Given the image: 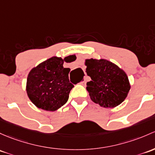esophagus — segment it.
Segmentation results:
<instances>
[{
  "mask_svg": "<svg viewBox=\"0 0 155 155\" xmlns=\"http://www.w3.org/2000/svg\"><path fill=\"white\" fill-rule=\"evenodd\" d=\"M80 84H82V85H84V84H85V80H84H84H83L82 82L80 83Z\"/></svg>",
  "mask_w": 155,
  "mask_h": 155,
  "instance_id": "obj_1",
  "label": "esophagus"
}]
</instances>
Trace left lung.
<instances>
[{
    "instance_id": "8db88e82",
    "label": "left lung",
    "mask_w": 155,
    "mask_h": 155,
    "mask_svg": "<svg viewBox=\"0 0 155 155\" xmlns=\"http://www.w3.org/2000/svg\"><path fill=\"white\" fill-rule=\"evenodd\" d=\"M86 73L91 78L86 89L91 100L101 107L113 108L125 100L131 89L126 73L104 58H87Z\"/></svg>"
}]
</instances>
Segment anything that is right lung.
I'll return each mask as SVG.
<instances>
[{
    "label": "right lung",
    "mask_w": 155,
    "mask_h": 155,
    "mask_svg": "<svg viewBox=\"0 0 155 155\" xmlns=\"http://www.w3.org/2000/svg\"><path fill=\"white\" fill-rule=\"evenodd\" d=\"M53 56L34 67L29 73L26 91L31 102L37 107L55 111L64 105L74 87L69 81L70 68L64 62H71V57Z\"/></svg>",
    "instance_id": "1"
}]
</instances>
